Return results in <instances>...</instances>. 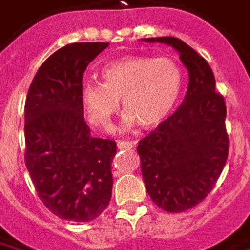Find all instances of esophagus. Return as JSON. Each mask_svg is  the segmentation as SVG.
Here are the masks:
<instances>
[{"label": "esophagus", "mask_w": 250, "mask_h": 250, "mask_svg": "<svg viewBox=\"0 0 250 250\" xmlns=\"http://www.w3.org/2000/svg\"><path fill=\"white\" fill-rule=\"evenodd\" d=\"M135 147V143L130 141H119L118 142V148L119 150H131Z\"/></svg>", "instance_id": "obj_1"}]
</instances>
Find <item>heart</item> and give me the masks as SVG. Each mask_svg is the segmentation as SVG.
I'll return each instance as SVG.
<instances>
[{
  "label": "heart",
  "instance_id": "heart-1",
  "mask_svg": "<svg viewBox=\"0 0 250 250\" xmlns=\"http://www.w3.org/2000/svg\"><path fill=\"white\" fill-rule=\"evenodd\" d=\"M103 84L87 80L80 98L88 120L100 130L112 128V118L119 111V100L127 112L125 125L138 123L154 128L162 123L177 103L182 75L168 57L128 56L102 69Z\"/></svg>",
  "mask_w": 250,
  "mask_h": 250
}]
</instances>
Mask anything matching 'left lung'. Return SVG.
<instances>
[{"label":"left lung","instance_id":"obj_1","mask_svg":"<svg viewBox=\"0 0 250 250\" xmlns=\"http://www.w3.org/2000/svg\"><path fill=\"white\" fill-rule=\"evenodd\" d=\"M145 41L173 46L188 72L182 104L138 145L150 198L168 213H181L208 197L225 166L229 152L225 100L215 91L208 62L191 46L177 37Z\"/></svg>","mask_w":250,"mask_h":250}]
</instances>
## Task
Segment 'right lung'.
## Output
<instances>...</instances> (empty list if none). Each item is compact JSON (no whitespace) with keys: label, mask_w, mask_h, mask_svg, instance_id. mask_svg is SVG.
Here are the masks:
<instances>
[{"label":"right lung","mask_w":250,"mask_h":250,"mask_svg":"<svg viewBox=\"0 0 250 250\" xmlns=\"http://www.w3.org/2000/svg\"><path fill=\"white\" fill-rule=\"evenodd\" d=\"M108 42L62 46L39 68L25 102V165L39 197L62 220L88 222L108 206L116 142L92 138L83 75Z\"/></svg>","instance_id":"1"}]
</instances>
